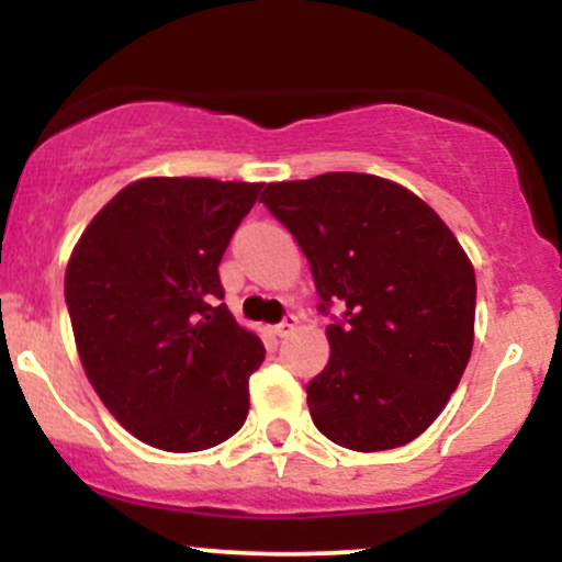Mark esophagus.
Returning a JSON list of instances; mask_svg holds the SVG:
<instances>
[{
  "label": "esophagus",
  "instance_id": "obj_1",
  "mask_svg": "<svg viewBox=\"0 0 562 562\" xmlns=\"http://www.w3.org/2000/svg\"><path fill=\"white\" fill-rule=\"evenodd\" d=\"M272 330H274V335H277V338H288V335L295 330V317H293V314H290V317H285V319H282V322H280V325H274V327H272Z\"/></svg>",
  "mask_w": 562,
  "mask_h": 562
}]
</instances>
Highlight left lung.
Returning <instances> with one entry per match:
<instances>
[{
	"label": "left lung",
	"instance_id": "8db88e82",
	"mask_svg": "<svg viewBox=\"0 0 562 562\" xmlns=\"http://www.w3.org/2000/svg\"><path fill=\"white\" fill-rule=\"evenodd\" d=\"M261 203L312 267L330 362L306 385L338 447L383 451L441 415L473 351L475 272L441 216L406 187L333 171L267 184Z\"/></svg>",
	"mask_w": 562,
	"mask_h": 562
}]
</instances>
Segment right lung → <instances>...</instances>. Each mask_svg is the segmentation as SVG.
Masks as SVG:
<instances>
[{"label":"right lung","instance_id":"obj_1","mask_svg":"<svg viewBox=\"0 0 562 562\" xmlns=\"http://www.w3.org/2000/svg\"><path fill=\"white\" fill-rule=\"evenodd\" d=\"M261 187L139 179L70 254L66 303L83 372L115 420L150 447L211 449L248 417V378L267 351L218 303V261Z\"/></svg>","mask_w":562,"mask_h":562}]
</instances>
